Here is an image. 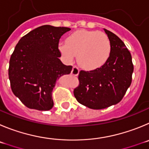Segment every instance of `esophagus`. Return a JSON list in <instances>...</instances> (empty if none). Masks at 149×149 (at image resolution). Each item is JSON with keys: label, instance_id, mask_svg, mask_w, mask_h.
I'll return each mask as SVG.
<instances>
[{"label": "esophagus", "instance_id": "esophagus-1", "mask_svg": "<svg viewBox=\"0 0 149 149\" xmlns=\"http://www.w3.org/2000/svg\"><path fill=\"white\" fill-rule=\"evenodd\" d=\"M79 68L76 66H73V69H72V71H71L72 75H73V76H77V75L79 74Z\"/></svg>", "mask_w": 149, "mask_h": 149}]
</instances>
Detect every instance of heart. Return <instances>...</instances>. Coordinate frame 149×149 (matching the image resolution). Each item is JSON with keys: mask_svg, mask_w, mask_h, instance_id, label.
Wrapping results in <instances>:
<instances>
[{"mask_svg": "<svg viewBox=\"0 0 149 149\" xmlns=\"http://www.w3.org/2000/svg\"><path fill=\"white\" fill-rule=\"evenodd\" d=\"M59 51L64 59L72 62L77 56L78 64L87 70L98 69L107 62L111 55V44L107 34L96 30H78L60 44Z\"/></svg>", "mask_w": 149, "mask_h": 149, "instance_id": "b5f03b06", "label": "heart"}]
</instances>
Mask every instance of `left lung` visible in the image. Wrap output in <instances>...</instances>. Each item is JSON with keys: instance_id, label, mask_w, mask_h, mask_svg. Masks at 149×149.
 Listing matches in <instances>:
<instances>
[{"instance_id": "1", "label": "left lung", "mask_w": 149, "mask_h": 149, "mask_svg": "<svg viewBox=\"0 0 149 149\" xmlns=\"http://www.w3.org/2000/svg\"><path fill=\"white\" fill-rule=\"evenodd\" d=\"M111 51L107 62L98 69L79 74V84L73 94L80 104L91 109H104L120 102L132 80L134 65L129 50L114 33L104 29Z\"/></svg>"}]
</instances>
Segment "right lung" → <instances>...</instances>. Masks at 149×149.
<instances>
[{
	"mask_svg": "<svg viewBox=\"0 0 149 149\" xmlns=\"http://www.w3.org/2000/svg\"><path fill=\"white\" fill-rule=\"evenodd\" d=\"M70 29L44 25L20 39L10 57L9 79L15 96L27 108L49 111L56 80L70 74L72 66L59 59L58 43Z\"/></svg>",
	"mask_w": 149,
	"mask_h": 149,
	"instance_id": "right-lung-1",
	"label": "right lung"
}]
</instances>
